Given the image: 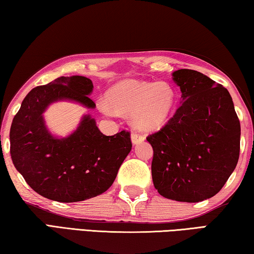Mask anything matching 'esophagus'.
Masks as SVG:
<instances>
[{
    "label": "esophagus",
    "instance_id": "esophagus-1",
    "mask_svg": "<svg viewBox=\"0 0 254 254\" xmlns=\"http://www.w3.org/2000/svg\"><path fill=\"white\" fill-rule=\"evenodd\" d=\"M131 141L133 144H137V143H141L142 141H144V136L139 134V133H132L131 134Z\"/></svg>",
    "mask_w": 254,
    "mask_h": 254
}]
</instances>
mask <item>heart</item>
I'll return each mask as SVG.
<instances>
[{
	"instance_id": "heart-1",
	"label": "heart",
	"mask_w": 254,
	"mask_h": 254,
	"mask_svg": "<svg viewBox=\"0 0 254 254\" xmlns=\"http://www.w3.org/2000/svg\"><path fill=\"white\" fill-rule=\"evenodd\" d=\"M175 92L165 81L150 83L135 79L119 81L107 93V101L101 100L98 107L105 114H131L133 124L150 131L162 127L175 105Z\"/></svg>"
}]
</instances>
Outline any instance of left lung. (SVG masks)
Segmentation results:
<instances>
[{"label": "left lung", "mask_w": 254, "mask_h": 254, "mask_svg": "<svg viewBox=\"0 0 254 254\" xmlns=\"http://www.w3.org/2000/svg\"><path fill=\"white\" fill-rule=\"evenodd\" d=\"M182 101L152 145L151 173L159 194L197 203L216 195L233 173L240 154L241 127L229 91L199 71L173 74Z\"/></svg>", "instance_id": "1"}]
</instances>
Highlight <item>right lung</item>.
<instances>
[{"mask_svg": "<svg viewBox=\"0 0 254 254\" xmlns=\"http://www.w3.org/2000/svg\"><path fill=\"white\" fill-rule=\"evenodd\" d=\"M93 88L87 77H58L31 89L12 122L13 165L29 186L46 198L75 203L103 194L131 151L130 133L104 135L91 114H84L66 136L54 134L47 127L44 113L54 103L72 102L95 109L88 97Z\"/></svg>", "mask_w": 254, "mask_h": 254, "instance_id": "obj_1", "label": "right lung"}]
</instances>
